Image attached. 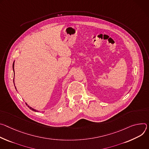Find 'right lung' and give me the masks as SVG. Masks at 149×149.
I'll list each match as a JSON object with an SVG mask.
<instances>
[{
    "label": "right lung",
    "mask_w": 149,
    "mask_h": 149,
    "mask_svg": "<svg viewBox=\"0 0 149 149\" xmlns=\"http://www.w3.org/2000/svg\"><path fill=\"white\" fill-rule=\"evenodd\" d=\"M13 72H14V62H13ZM14 74H15V73H14ZM13 81H14V79H13ZM14 85H15V84H14ZM15 88H16V87H15ZM26 105L28 106V108H29V109H31V110H32V111H36V112H37V111L36 109H33L32 108H31V107H30L29 106H28V104H26Z\"/></svg>",
    "instance_id": "right-lung-1"
}]
</instances>
